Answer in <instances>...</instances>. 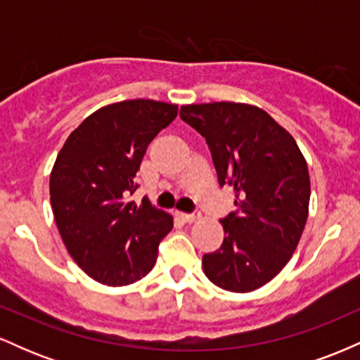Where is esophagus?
<instances>
[{"label":"esophagus","mask_w":360,"mask_h":360,"mask_svg":"<svg viewBox=\"0 0 360 360\" xmlns=\"http://www.w3.org/2000/svg\"><path fill=\"white\" fill-rule=\"evenodd\" d=\"M177 217H179L184 223H193L200 220V213H179Z\"/></svg>","instance_id":"34e87169"}]
</instances>
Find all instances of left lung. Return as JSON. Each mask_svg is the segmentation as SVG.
I'll return each instance as SVG.
<instances>
[{"mask_svg":"<svg viewBox=\"0 0 360 360\" xmlns=\"http://www.w3.org/2000/svg\"><path fill=\"white\" fill-rule=\"evenodd\" d=\"M179 115L206 139L218 183L235 189V212L221 220V247L203 255L206 278L232 292L259 289L289 262L307 225V159L259 106L203 103L181 106Z\"/></svg>","mask_w":360,"mask_h":360,"instance_id":"1","label":"left lung"}]
</instances>
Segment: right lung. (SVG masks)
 Returning <instances> with one entry per match:
<instances>
[{"mask_svg": "<svg viewBox=\"0 0 360 360\" xmlns=\"http://www.w3.org/2000/svg\"><path fill=\"white\" fill-rule=\"evenodd\" d=\"M177 117V105L128 100L91 113L69 135L51 172V205L71 257L106 286L137 283L154 267L172 217L135 193L148 143Z\"/></svg>", "mask_w": 360, "mask_h": 360, "instance_id": "add662e5", "label": "right lung"}]
</instances>
